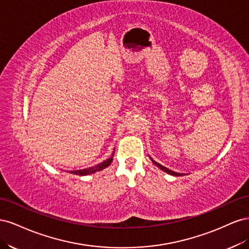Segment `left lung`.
Wrapping results in <instances>:
<instances>
[{
	"label": "left lung",
	"instance_id": "1",
	"mask_svg": "<svg viewBox=\"0 0 249 249\" xmlns=\"http://www.w3.org/2000/svg\"><path fill=\"white\" fill-rule=\"evenodd\" d=\"M150 159H152V158H150ZM152 161H153V163L155 164V165H157L158 167L159 168H161L163 171H165V172H167V173H169V175H171V176H176V177H179V176H182L180 175V173H178V172H175V171H172V170H170V169H168V168H166V167H164V166H162L161 164H159V163H157L156 161H154L153 159H152Z\"/></svg>",
	"mask_w": 249,
	"mask_h": 249
}]
</instances>
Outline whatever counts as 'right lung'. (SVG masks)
Wrapping results in <instances>:
<instances>
[{"instance_id":"1","label":"right lung","mask_w":249,"mask_h":249,"mask_svg":"<svg viewBox=\"0 0 249 249\" xmlns=\"http://www.w3.org/2000/svg\"><path fill=\"white\" fill-rule=\"evenodd\" d=\"M113 156H114V153L112 154V156L109 158V159H107L106 161H104L100 164L95 165V166L93 167H90V168H87V169H81V170H74V171H70L71 173H73V175H77V176H87V175H90V173H94L95 171H100V170H103L104 168L108 167L109 165L111 164L112 160H113Z\"/></svg>"}]
</instances>
